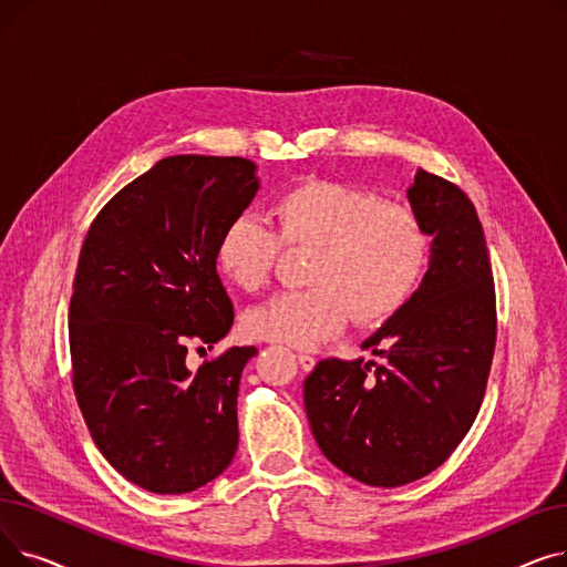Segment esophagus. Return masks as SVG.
Instances as JSON below:
<instances>
[{"instance_id":"esophagus-1","label":"esophagus","mask_w":567,"mask_h":567,"mask_svg":"<svg viewBox=\"0 0 567 567\" xmlns=\"http://www.w3.org/2000/svg\"><path fill=\"white\" fill-rule=\"evenodd\" d=\"M299 363H301V368L306 370V372H310L315 365H317V359L312 353H306V351H301L299 353Z\"/></svg>"}]
</instances>
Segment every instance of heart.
Returning a JSON list of instances; mask_svg holds the SVG:
<instances>
[{
  "label": "heart",
  "instance_id": "b5f03b06",
  "mask_svg": "<svg viewBox=\"0 0 567 567\" xmlns=\"http://www.w3.org/2000/svg\"><path fill=\"white\" fill-rule=\"evenodd\" d=\"M274 227L238 216L216 244L218 271L246 293L271 285L282 248L312 250L306 291L282 293L252 308L244 331L255 340L315 347L359 326L391 319L421 285L432 238L409 206L329 178H306L271 206Z\"/></svg>",
  "mask_w": 567,
  "mask_h": 567
}]
</instances>
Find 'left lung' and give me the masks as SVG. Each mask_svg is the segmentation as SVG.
<instances>
[{
	"label": "left lung",
	"mask_w": 567,
	"mask_h": 567,
	"mask_svg": "<svg viewBox=\"0 0 567 567\" xmlns=\"http://www.w3.org/2000/svg\"><path fill=\"white\" fill-rule=\"evenodd\" d=\"M434 236L411 299L363 342L381 363L319 361L303 400L321 453L351 478L400 487L439 468L481 411L496 347V293L473 202L419 169L406 190Z\"/></svg>",
	"instance_id": "obj_1"
}]
</instances>
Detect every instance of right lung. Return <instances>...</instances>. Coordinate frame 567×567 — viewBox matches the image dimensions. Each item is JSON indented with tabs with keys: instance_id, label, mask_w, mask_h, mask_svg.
<instances>
[{
	"instance_id": "obj_1",
	"label": "right lung",
	"mask_w": 567,
	"mask_h": 567,
	"mask_svg": "<svg viewBox=\"0 0 567 567\" xmlns=\"http://www.w3.org/2000/svg\"><path fill=\"white\" fill-rule=\"evenodd\" d=\"M238 156H169L118 190L80 250L69 308L73 389L103 457L133 485L186 494L231 464L236 398L255 347L197 370L234 321L216 271L220 231L259 182Z\"/></svg>"
}]
</instances>
